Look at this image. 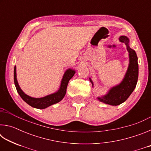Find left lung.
Here are the masks:
<instances>
[{
    "label": "left lung",
    "mask_w": 151,
    "mask_h": 151,
    "mask_svg": "<svg viewBox=\"0 0 151 151\" xmlns=\"http://www.w3.org/2000/svg\"><path fill=\"white\" fill-rule=\"evenodd\" d=\"M119 40L124 42L127 47V50L129 53V68L121 83L112 87L106 95L98 98L99 101L104 103L113 106L121 104L129 98L136 87L139 76L138 58L135 51L129 47V39L125 36H121L119 38ZM90 81L93 84L91 78Z\"/></svg>",
    "instance_id": "obj_1"
}]
</instances>
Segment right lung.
<instances>
[{"label": "right lung", "instance_id": "right-lung-1", "mask_svg": "<svg viewBox=\"0 0 151 151\" xmlns=\"http://www.w3.org/2000/svg\"><path fill=\"white\" fill-rule=\"evenodd\" d=\"M75 74V71L72 69H68L66 70L63 76L62 81H61L59 90L57 93L42 97V98H32V97L28 96L23 93V91L20 89L17 82L16 66H14V82L18 93L19 94V95L21 97L22 100L26 102L28 104H29L32 107H34V108L36 109H43L52 105V104L57 103L62 100L64 96H65L68 82H69L70 79H71Z\"/></svg>", "mask_w": 151, "mask_h": 151}]
</instances>
